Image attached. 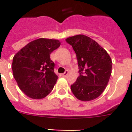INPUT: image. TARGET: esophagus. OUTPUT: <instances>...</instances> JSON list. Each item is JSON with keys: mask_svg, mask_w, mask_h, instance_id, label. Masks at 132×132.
Masks as SVG:
<instances>
[{"mask_svg": "<svg viewBox=\"0 0 132 132\" xmlns=\"http://www.w3.org/2000/svg\"><path fill=\"white\" fill-rule=\"evenodd\" d=\"M68 70H66V71H65V72L62 74V76L64 77H66L68 75Z\"/></svg>", "mask_w": 132, "mask_h": 132, "instance_id": "34e87169", "label": "esophagus"}]
</instances>
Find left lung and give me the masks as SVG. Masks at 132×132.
<instances>
[{"label":"left lung","instance_id":"obj_1","mask_svg":"<svg viewBox=\"0 0 132 132\" xmlns=\"http://www.w3.org/2000/svg\"><path fill=\"white\" fill-rule=\"evenodd\" d=\"M72 46L78 62L79 76L70 89L77 98L82 101L95 99L102 94L112 73V60L101 46L84 35L66 39Z\"/></svg>","mask_w":132,"mask_h":132}]
</instances>
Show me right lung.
<instances>
[{"label":"right lung","mask_w":132,"mask_h":132,"mask_svg":"<svg viewBox=\"0 0 132 132\" xmlns=\"http://www.w3.org/2000/svg\"><path fill=\"white\" fill-rule=\"evenodd\" d=\"M60 44L57 40L39 38L29 42L13 57L14 79L20 89L30 98H43L53 89L57 76L50 54Z\"/></svg>","instance_id":"1"}]
</instances>
